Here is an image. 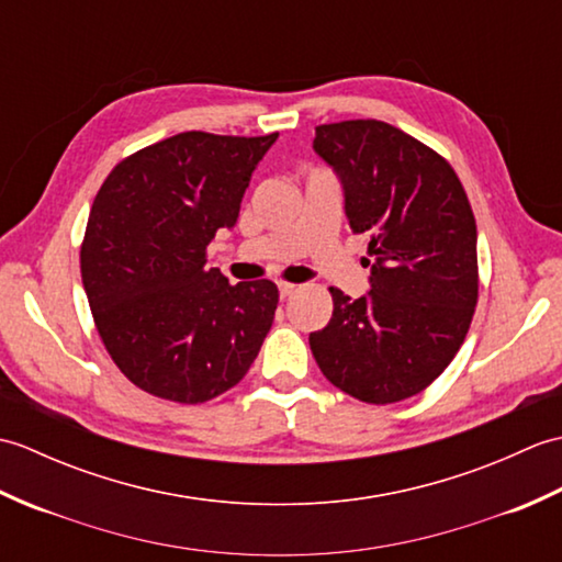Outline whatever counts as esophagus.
I'll use <instances>...</instances> for the list:
<instances>
[{"label": "esophagus", "instance_id": "esophagus-1", "mask_svg": "<svg viewBox=\"0 0 562 562\" xmlns=\"http://www.w3.org/2000/svg\"><path fill=\"white\" fill-rule=\"evenodd\" d=\"M278 290H280L282 300H288V296H292L300 288H296V284H292V282H278Z\"/></svg>", "mask_w": 562, "mask_h": 562}]
</instances>
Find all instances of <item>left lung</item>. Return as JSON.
I'll return each mask as SVG.
<instances>
[{
    "label": "left lung",
    "instance_id": "obj_1",
    "mask_svg": "<svg viewBox=\"0 0 562 562\" xmlns=\"http://www.w3.org/2000/svg\"><path fill=\"white\" fill-rule=\"evenodd\" d=\"M314 149L340 176L350 229L369 236L372 290L330 288L333 316L308 345L352 398H411L449 367L479 302L471 202L445 157L389 123L318 125Z\"/></svg>",
    "mask_w": 562,
    "mask_h": 562
}]
</instances>
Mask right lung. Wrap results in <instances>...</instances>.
<instances>
[{
  "instance_id": "obj_1",
  "label": "right lung",
  "mask_w": 562,
  "mask_h": 562,
  "mask_svg": "<svg viewBox=\"0 0 562 562\" xmlns=\"http://www.w3.org/2000/svg\"><path fill=\"white\" fill-rule=\"evenodd\" d=\"M274 139L190 130L130 154L93 200L79 256L93 324L117 369L151 396L212 401L260 352L274 282L229 284L205 262Z\"/></svg>"
}]
</instances>
